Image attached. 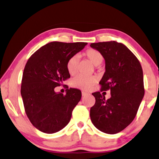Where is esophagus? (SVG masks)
<instances>
[{
  "instance_id": "34e87169",
  "label": "esophagus",
  "mask_w": 159,
  "mask_h": 159,
  "mask_svg": "<svg viewBox=\"0 0 159 159\" xmlns=\"http://www.w3.org/2000/svg\"><path fill=\"white\" fill-rule=\"evenodd\" d=\"M87 95H88V93H87L85 92H82V96H85Z\"/></svg>"
}]
</instances>
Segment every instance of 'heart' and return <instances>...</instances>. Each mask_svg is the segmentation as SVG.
Instances as JSON below:
<instances>
[{
	"label": "heart",
	"instance_id": "1",
	"mask_svg": "<svg viewBox=\"0 0 159 159\" xmlns=\"http://www.w3.org/2000/svg\"><path fill=\"white\" fill-rule=\"evenodd\" d=\"M83 56L96 66L101 64L103 61V57L101 53L96 49H89L84 53ZM79 63V58L78 56H74L67 61L66 67L68 73L70 75H75L77 73ZM96 82H97V78L96 76H84L79 75L74 77L71 80V86L75 88L88 90L91 88L92 86H94Z\"/></svg>",
	"mask_w": 159,
	"mask_h": 159
}]
</instances>
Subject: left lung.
<instances>
[{
  "mask_svg": "<svg viewBox=\"0 0 159 159\" xmlns=\"http://www.w3.org/2000/svg\"><path fill=\"white\" fill-rule=\"evenodd\" d=\"M103 57L105 72L99 83L101 91L110 89L111 97L93 93L96 102L90 109V119L100 131L114 134L128 126L136 116L143 98V74L135 55L116 41L91 43Z\"/></svg>",
  "mask_w": 159,
  "mask_h": 159,
  "instance_id": "left-lung-1",
  "label": "left lung"
}]
</instances>
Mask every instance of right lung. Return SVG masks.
Wrapping results in <instances>:
<instances>
[{
	"instance_id": "add662e5",
	"label": "right lung",
	"mask_w": 159,
	"mask_h": 159,
	"mask_svg": "<svg viewBox=\"0 0 159 159\" xmlns=\"http://www.w3.org/2000/svg\"><path fill=\"white\" fill-rule=\"evenodd\" d=\"M87 44L51 42L34 52L27 61L20 94L28 119L40 131L56 133L69 123L71 112L81 98V92L70 88L63 95L56 92L54 88L70 77L67 62Z\"/></svg>"
}]
</instances>
